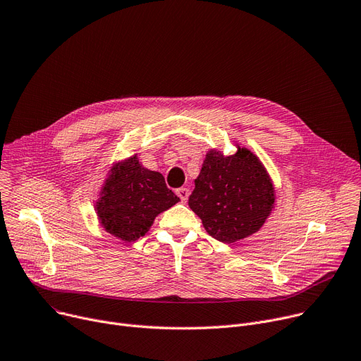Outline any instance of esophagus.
Here are the masks:
<instances>
[{"label":"esophagus","mask_w":361,"mask_h":361,"mask_svg":"<svg viewBox=\"0 0 361 361\" xmlns=\"http://www.w3.org/2000/svg\"><path fill=\"white\" fill-rule=\"evenodd\" d=\"M176 193H178V197L180 198V202H182V204H185V202L188 201V197H189V189H188V188L182 186V188L176 189Z\"/></svg>","instance_id":"esophagus-1"}]
</instances>
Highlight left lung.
<instances>
[{
  "label": "left lung",
  "mask_w": 361,
  "mask_h": 361,
  "mask_svg": "<svg viewBox=\"0 0 361 361\" xmlns=\"http://www.w3.org/2000/svg\"><path fill=\"white\" fill-rule=\"evenodd\" d=\"M273 205L274 188L256 154L245 147L231 156L207 153L189 207L211 237L230 244L255 234Z\"/></svg>",
  "instance_id": "obj_1"
}]
</instances>
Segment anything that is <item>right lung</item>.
I'll list each match as a JSON object with an SVG mask.
<instances>
[{
	"instance_id": "right-lung-1",
	"label": "right lung",
	"mask_w": 361,
	"mask_h": 361,
	"mask_svg": "<svg viewBox=\"0 0 361 361\" xmlns=\"http://www.w3.org/2000/svg\"><path fill=\"white\" fill-rule=\"evenodd\" d=\"M179 201L166 186L163 175L143 168L134 154L111 169L97 214L106 233L123 241H135L149 231L160 212Z\"/></svg>"
}]
</instances>
